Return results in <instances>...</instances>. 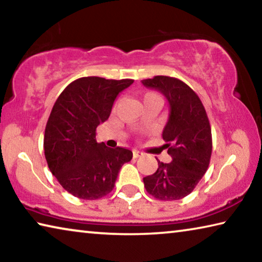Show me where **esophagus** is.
Wrapping results in <instances>:
<instances>
[{"mask_svg": "<svg viewBox=\"0 0 262 262\" xmlns=\"http://www.w3.org/2000/svg\"><path fill=\"white\" fill-rule=\"evenodd\" d=\"M141 156H143V154H142V152L137 151V150H134V151H133V157H134V158H139Z\"/></svg>", "mask_w": 262, "mask_h": 262, "instance_id": "34e87169", "label": "esophagus"}]
</instances>
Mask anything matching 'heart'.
Segmentation results:
<instances>
[{"mask_svg": "<svg viewBox=\"0 0 262 262\" xmlns=\"http://www.w3.org/2000/svg\"><path fill=\"white\" fill-rule=\"evenodd\" d=\"M143 100L144 103H151V101H159V103H162V97L159 96V94H157V92L148 91L144 94Z\"/></svg>", "mask_w": 262, "mask_h": 262, "instance_id": "obj_1", "label": "heart"}]
</instances>
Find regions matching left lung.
I'll list each match as a JSON object with an SVG mask.
<instances>
[{
	"mask_svg": "<svg viewBox=\"0 0 262 262\" xmlns=\"http://www.w3.org/2000/svg\"><path fill=\"white\" fill-rule=\"evenodd\" d=\"M142 83L161 91L170 104L163 140L172 157L171 163L157 159V171L144 177V187L157 200H180L193 192L209 166L212 151L209 119L199 96L180 79L155 76Z\"/></svg>",
	"mask_w": 262,
	"mask_h": 262,
	"instance_id": "8db88e82",
	"label": "left lung"
}]
</instances>
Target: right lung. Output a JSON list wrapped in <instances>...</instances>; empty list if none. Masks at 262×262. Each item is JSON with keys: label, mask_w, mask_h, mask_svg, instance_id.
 <instances>
[{"label": "right lung", "mask_w": 262, "mask_h": 262, "mask_svg": "<svg viewBox=\"0 0 262 262\" xmlns=\"http://www.w3.org/2000/svg\"><path fill=\"white\" fill-rule=\"evenodd\" d=\"M134 79L89 76L75 79L57 97L48 118L43 151L53 176L68 193L83 200L110 194L129 149L97 143L96 129L110 117L115 98Z\"/></svg>", "instance_id": "right-lung-1"}]
</instances>
